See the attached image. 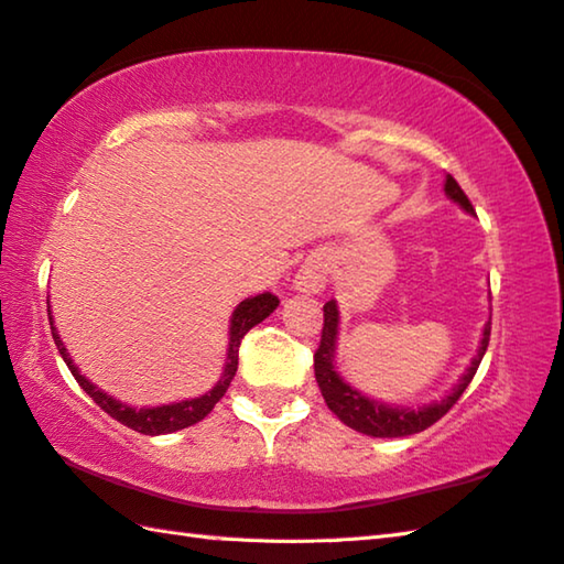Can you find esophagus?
<instances>
[{
  "mask_svg": "<svg viewBox=\"0 0 564 564\" xmlns=\"http://www.w3.org/2000/svg\"><path fill=\"white\" fill-rule=\"evenodd\" d=\"M327 283V263L319 257H311L295 273V291L301 293H319Z\"/></svg>",
  "mask_w": 564,
  "mask_h": 564,
  "instance_id": "obj_1",
  "label": "esophagus"
}]
</instances>
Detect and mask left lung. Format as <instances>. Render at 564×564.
<instances>
[{
    "label": "left lung",
    "mask_w": 564,
    "mask_h": 564,
    "mask_svg": "<svg viewBox=\"0 0 564 564\" xmlns=\"http://www.w3.org/2000/svg\"><path fill=\"white\" fill-rule=\"evenodd\" d=\"M445 193L449 200H455L465 213L474 215V207L469 197L462 191L459 183L447 175L445 181ZM337 329H339V311L335 301L325 303V325H323V337H319V347L315 351V379L319 386V393L327 403L329 411H333L341 423L349 425L357 433L371 435V437H408L415 433H423L425 427L437 423L452 405L459 401V395L465 393L467 386L471 383L474 373H477L479 364L484 359V351L489 347V335H491V323L484 325V337L477 357L471 359L469 369L462 373V379L455 383L443 401L417 405V408H403V405H386L369 399V395H361L357 389L339 377L335 371V349H337Z\"/></svg>",
    "instance_id": "1"
}]
</instances>
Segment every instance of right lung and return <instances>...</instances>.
Returning a JSON list of instances; mask_svg holds the SVG:
<instances>
[{
  "mask_svg": "<svg viewBox=\"0 0 564 564\" xmlns=\"http://www.w3.org/2000/svg\"><path fill=\"white\" fill-rule=\"evenodd\" d=\"M275 307H279V297H275L273 293H259L253 297H247V301H241L229 319V347H227L225 371H223V377H219V381L213 386V391H207L205 395H197V399H191V401L156 405V408H131L127 403L112 399V395H107L102 389H97L90 379H85L83 373L77 371L75 361L68 355V349H65L63 339L58 337V329H55V325H53L51 305H48V323H51V335H53L55 347H58L63 361L68 364V369L75 377V381L83 386V391L90 395V399L99 408H102L107 415H112L115 421H119L121 425H127L131 430H137V433H141V435H165V433H175V430H183L187 425L200 423L203 417L213 411L215 403L227 393L231 379H235L241 339H245V335L253 325H259L261 319H267L275 311Z\"/></svg>",
  "mask_w": 564,
  "mask_h": 564,
  "instance_id": "obj_1",
  "label": "right lung"
}]
</instances>
